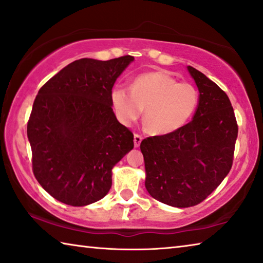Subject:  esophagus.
Returning <instances> with one entry per match:
<instances>
[{"label":"esophagus","mask_w":263,"mask_h":263,"mask_svg":"<svg viewBox=\"0 0 263 263\" xmlns=\"http://www.w3.org/2000/svg\"><path fill=\"white\" fill-rule=\"evenodd\" d=\"M142 140V137L138 133H135V137H133V141H135V147H139L140 142Z\"/></svg>","instance_id":"obj_1"}]
</instances>
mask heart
Listing matches in <instances>:
<instances>
[{"instance_id": "b5f03b06", "label": "heart", "mask_w": 263, "mask_h": 263, "mask_svg": "<svg viewBox=\"0 0 263 263\" xmlns=\"http://www.w3.org/2000/svg\"><path fill=\"white\" fill-rule=\"evenodd\" d=\"M199 102V92L193 84L177 82L166 72L140 74L130 89L115 87L111 91L116 117L130 126L145 108V123L154 135H168L189 121Z\"/></svg>"}]
</instances>
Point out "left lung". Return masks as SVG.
I'll use <instances>...</instances> for the list:
<instances>
[{
  "label": "left lung",
  "mask_w": 263,
  "mask_h": 263,
  "mask_svg": "<svg viewBox=\"0 0 263 263\" xmlns=\"http://www.w3.org/2000/svg\"><path fill=\"white\" fill-rule=\"evenodd\" d=\"M199 90L193 121L168 135L141 141L146 189L157 201L176 208L203 202L229 174L238 124L229 96L191 66Z\"/></svg>",
  "instance_id": "obj_1"
}]
</instances>
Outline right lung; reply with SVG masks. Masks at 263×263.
Wrapping results in <instances>:
<instances>
[{
	"mask_svg": "<svg viewBox=\"0 0 263 263\" xmlns=\"http://www.w3.org/2000/svg\"><path fill=\"white\" fill-rule=\"evenodd\" d=\"M135 58L75 60L39 89L28 122L33 175L72 206L100 201L111 169L133 148V133L111 108L116 80Z\"/></svg>",
	"mask_w": 263,
	"mask_h": 263,
	"instance_id": "1",
	"label": "right lung"
}]
</instances>
